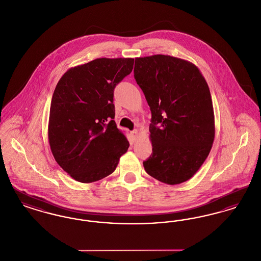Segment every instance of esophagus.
<instances>
[{
  "mask_svg": "<svg viewBox=\"0 0 261 261\" xmlns=\"http://www.w3.org/2000/svg\"><path fill=\"white\" fill-rule=\"evenodd\" d=\"M131 136L133 137L134 139H136L137 137H138V131L137 130H133L131 132Z\"/></svg>",
  "mask_w": 261,
  "mask_h": 261,
  "instance_id": "obj_1",
  "label": "esophagus"
}]
</instances>
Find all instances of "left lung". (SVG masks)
Segmentation results:
<instances>
[{
	"mask_svg": "<svg viewBox=\"0 0 261 261\" xmlns=\"http://www.w3.org/2000/svg\"><path fill=\"white\" fill-rule=\"evenodd\" d=\"M134 77L151 112L152 153L146 172L168 185L192 178L210 154L214 135L211 91L192 62L164 55L135 59Z\"/></svg>",
	"mask_w": 261,
	"mask_h": 261,
	"instance_id": "1",
	"label": "left lung"
}]
</instances>
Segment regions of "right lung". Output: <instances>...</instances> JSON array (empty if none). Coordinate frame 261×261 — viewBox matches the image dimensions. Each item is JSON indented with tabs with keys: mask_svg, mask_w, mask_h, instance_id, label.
Instances as JSON below:
<instances>
[{
	"mask_svg": "<svg viewBox=\"0 0 261 261\" xmlns=\"http://www.w3.org/2000/svg\"><path fill=\"white\" fill-rule=\"evenodd\" d=\"M133 65L134 59H97L71 67L57 84L48 127L50 150L78 182L112 174L129 148L113 120V91Z\"/></svg>",
	"mask_w": 261,
	"mask_h": 261,
	"instance_id": "obj_1",
	"label": "right lung"
}]
</instances>
